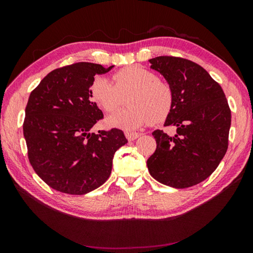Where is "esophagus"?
<instances>
[{
  "mask_svg": "<svg viewBox=\"0 0 253 253\" xmlns=\"http://www.w3.org/2000/svg\"><path fill=\"white\" fill-rule=\"evenodd\" d=\"M125 136L126 138L129 140V142H131V140H135L138 138V137L140 136L139 132H132V131H126L125 132Z\"/></svg>",
  "mask_w": 253,
  "mask_h": 253,
  "instance_id": "34e87169",
  "label": "esophagus"
}]
</instances>
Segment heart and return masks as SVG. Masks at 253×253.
Segmentation results:
<instances>
[{
    "instance_id": "obj_1",
    "label": "heart",
    "mask_w": 253,
    "mask_h": 253,
    "mask_svg": "<svg viewBox=\"0 0 253 253\" xmlns=\"http://www.w3.org/2000/svg\"><path fill=\"white\" fill-rule=\"evenodd\" d=\"M113 83L98 77L90 87V95L105 113H114L127 98L128 107L107 118L109 126L126 130L148 123L165 121L173 108V88L157 78L155 72L139 66H130L115 72Z\"/></svg>"
}]
</instances>
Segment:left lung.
<instances>
[{
	"label": "left lung",
	"mask_w": 253,
	"mask_h": 253,
	"mask_svg": "<svg viewBox=\"0 0 253 253\" xmlns=\"http://www.w3.org/2000/svg\"><path fill=\"white\" fill-rule=\"evenodd\" d=\"M149 62L173 88L174 104L165 126L176 127L173 136L153 131L157 146L147 160L149 174L175 188L196 185L216 169L228 149V100L221 85L191 60L163 55Z\"/></svg>",
	"instance_id": "obj_1"
}]
</instances>
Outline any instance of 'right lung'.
Instances as JSON below:
<instances>
[{
    "instance_id": "obj_1",
    "label": "right lung",
    "mask_w": 253,
    "mask_h": 253,
    "mask_svg": "<svg viewBox=\"0 0 253 253\" xmlns=\"http://www.w3.org/2000/svg\"><path fill=\"white\" fill-rule=\"evenodd\" d=\"M113 67L77 62L58 68L30 93L23 123L28 157L55 191L83 195L96 190L109 177L114 154L127 143L117 128L91 131L104 118L91 100V84Z\"/></svg>"
}]
</instances>
